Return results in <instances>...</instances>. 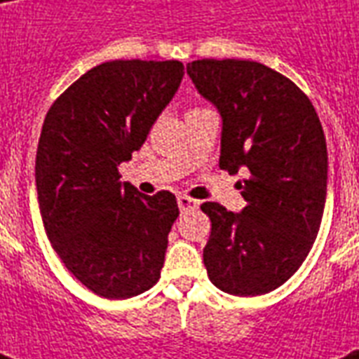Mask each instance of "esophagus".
Returning a JSON list of instances; mask_svg holds the SVG:
<instances>
[{
    "label": "esophagus",
    "instance_id": "1",
    "mask_svg": "<svg viewBox=\"0 0 359 359\" xmlns=\"http://www.w3.org/2000/svg\"><path fill=\"white\" fill-rule=\"evenodd\" d=\"M177 203H179L180 212H188V210H194V208L199 207V201H196V199H191V197H186V196H179Z\"/></svg>",
    "mask_w": 359,
    "mask_h": 359
}]
</instances>
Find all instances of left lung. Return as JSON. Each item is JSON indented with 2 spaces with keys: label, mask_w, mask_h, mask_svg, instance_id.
I'll return each instance as SVG.
<instances>
[{
  "label": "left lung",
  "mask_w": 359,
  "mask_h": 359,
  "mask_svg": "<svg viewBox=\"0 0 359 359\" xmlns=\"http://www.w3.org/2000/svg\"><path fill=\"white\" fill-rule=\"evenodd\" d=\"M186 70L224 119L219 169L250 171L242 212L201 205L212 225L203 250L208 278L227 294H266L302 266L320 229L328 182L323 124L306 93L266 65L199 59Z\"/></svg>",
  "instance_id": "left-lung-1"
}]
</instances>
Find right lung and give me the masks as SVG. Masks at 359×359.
Returning <instances> with one entry per match:
<instances>
[{"label": "right lung", "mask_w": 359, "mask_h": 359, "mask_svg": "<svg viewBox=\"0 0 359 359\" xmlns=\"http://www.w3.org/2000/svg\"><path fill=\"white\" fill-rule=\"evenodd\" d=\"M182 76L180 61H108L57 97L42 124V224L67 270L102 298H132L160 279L177 199L121 182L119 163L145 143Z\"/></svg>", "instance_id": "add662e5"}]
</instances>
